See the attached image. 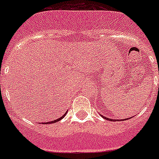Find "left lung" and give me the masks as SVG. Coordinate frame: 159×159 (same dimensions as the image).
I'll return each instance as SVG.
<instances>
[{
    "label": "left lung",
    "mask_w": 159,
    "mask_h": 159,
    "mask_svg": "<svg viewBox=\"0 0 159 159\" xmlns=\"http://www.w3.org/2000/svg\"><path fill=\"white\" fill-rule=\"evenodd\" d=\"M101 116H102V115H101ZM102 117H103V118L104 119H106V120H111L112 121V120H111V119H108V118H107V117H105V116H102ZM128 119H130V118H128ZM125 120H127V119H125Z\"/></svg>",
    "instance_id": "obj_1"
}]
</instances>
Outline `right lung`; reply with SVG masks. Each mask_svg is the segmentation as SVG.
Segmentation results:
<instances>
[{"label": "right lung", "instance_id": "obj_1", "mask_svg": "<svg viewBox=\"0 0 159 159\" xmlns=\"http://www.w3.org/2000/svg\"><path fill=\"white\" fill-rule=\"evenodd\" d=\"M65 114H66V112H65ZM65 114L63 116H61V118H59V119H57V120H53V121H52V122H46V123H43V124H47V125H48V124H52V123H55V122H57V121H59V120H61V119H63V117L65 116Z\"/></svg>", "mask_w": 159, "mask_h": 159}]
</instances>
